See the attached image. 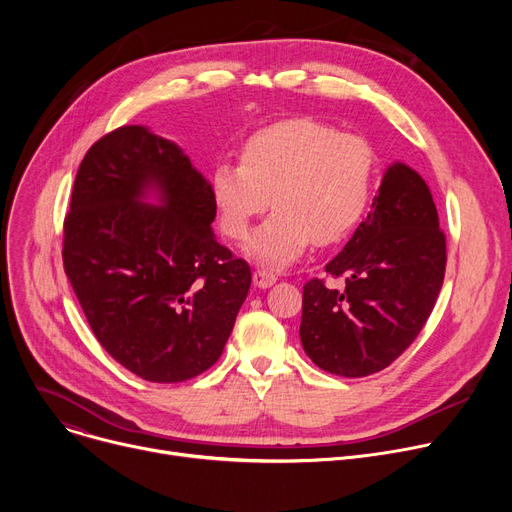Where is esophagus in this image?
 Instances as JSON below:
<instances>
[{"label":"esophagus","mask_w":512,"mask_h":512,"mask_svg":"<svg viewBox=\"0 0 512 512\" xmlns=\"http://www.w3.org/2000/svg\"><path fill=\"white\" fill-rule=\"evenodd\" d=\"M276 274L274 272H270V270H257L255 274H253V282H255V286H259V288H270V286H274L276 284Z\"/></svg>","instance_id":"esophagus-1"}]
</instances>
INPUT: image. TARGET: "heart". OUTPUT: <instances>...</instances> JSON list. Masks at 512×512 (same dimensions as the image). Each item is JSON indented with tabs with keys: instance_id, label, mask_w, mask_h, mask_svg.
<instances>
[{
	"instance_id": "b5f03b06",
	"label": "heart",
	"mask_w": 512,
	"mask_h": 512,
	"mask_svg": "<svg viewBox=\"0 0 512 512\" xmlns=\"http://www.w3.org/2000/svg\"><path fill=\"white\" fill-rule=\"evenodd\" d=\"M375 155L357 134L311 118L267 126L245 141L240 161L211 170V197L220 226L242 240L255 218L278 207L247 242V253L270 267L297 261L315 240L332 245L367 209Z\"/></svg>"
}]
</instances>
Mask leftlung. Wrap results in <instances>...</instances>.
<instances>
[{"instance_id": "8db88e82", "label": "left lung", "mask_w": 512, "mask_h": 512, "mask_svg": "<svg viewBox=\"0 0 512 512\" xmlns=\"http://www.w3.org/2000/svg\"><path fill=\"white\" fill-rule=\"evenodd\" d=\"M446 236L425 180L392 164L367 218L326 265L344 288L313 278L303 286L301 342L328 373L363 378L413 344L440 294Z\"/></svg>"}]
</instances>
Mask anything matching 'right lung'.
<instances>
[{"instance_id":"right-lung-1","label":"right lung","mask_w":512,"mask_h":512,"mask_svg":"<svg viewBox=\"0 0 512 512\" xmlns=\"http://www.w3.org/2000/svg\"><path fill=\"white\" fill-rule=\"evenodd\" d=\"M157 192L161 206L143 204ZM211 184L145 126L101 137L80 161L64 220V272L99 344L155 384L220 359L251 267L211 230Z\"/></svg>"}]
</instances>
